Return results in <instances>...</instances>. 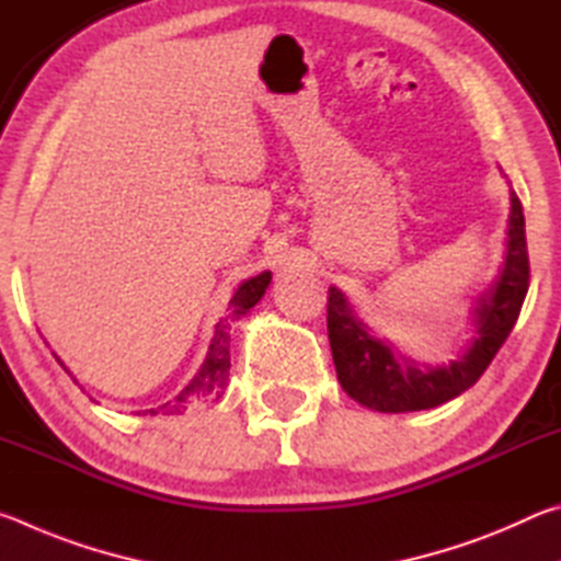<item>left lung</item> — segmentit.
<instances>
[{
  "label": "left lung",
  "instance_id": "obj_1",
  "mask_svg": "<svg viewBox=\"0 0 561 561\" xmlns=\"http://www.w3.org/2000/svg\"><path fill=\"white\" fill-rule=\"evenodd\" d=\"M529 289V257L522 203L510 190L507 252L497 279L474 301V336L468 351L448 366H425L368 334L348 299L329 287V344L339 383L360 405L381 413H408L435 408L468 391L485 374L490 360L505 344Z\"/></svg>",
  "mask_w": 561,
  "mask_h": 561
}]
</instances>
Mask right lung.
<instances>
[{"label": "right lung", "instance_id": "obj_1", "mask_svg": "<svg viewBox=\"0 0 561 561\" xmlns=\"http://www.w3.org/2000/svg\"><path fill=\"white\" fill-rule=\"evenodd\" d=\"M272 282V272H262L257 277L242 282L240 287L234 289L230 304H227V311L225 317L217 321L215 324V334H213V344L207 348V356L203 360L201 371L193 376V381H190L183 391H180L173 401L163 403L160 408H150L144 415H175V413H183L187 403H193L195 398H210L225 391L227 386V378H230V331L234 327V321L244 317L247 311H250L254 304H257L264 291H267Z\"/></svg>", "mask_w": 561, "mask_h": 561}]
</instances>
